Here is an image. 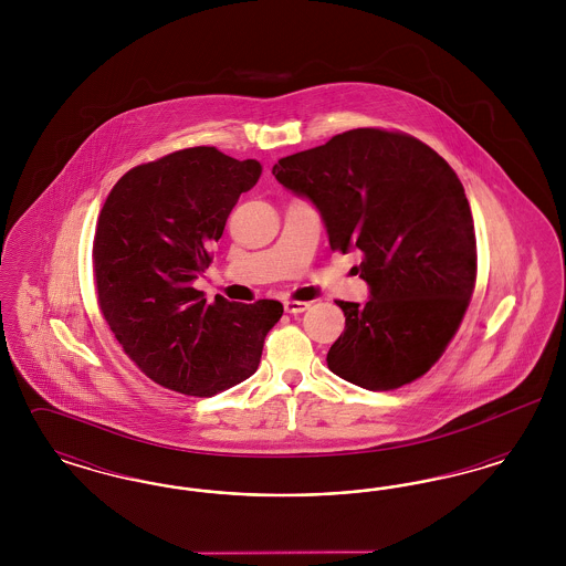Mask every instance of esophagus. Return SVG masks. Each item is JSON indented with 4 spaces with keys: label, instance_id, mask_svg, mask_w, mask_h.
I'll use <instances>...</instances> for the list:
<instances>
[{
    "label": "esophagus",
    "instance_id": "34e87169",
    "mask_svg": "<svg viewBox=\"0 0 566 566\" xmlns=\"http://www.w3.org/2000/svg\"><path fill=\"white\" fill-rule=\"evenodd\" d=\"M310 307V303H305V301H284V310L289 312V314H301V312H305Z\"/></svg>",
    "mask_w": 566,
    "mask_h": 566
}]
</instances>
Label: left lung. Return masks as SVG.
<instances>
[{
	"instance_id": "left-lung-1",
	"label": "left lung",
	"mask_w": 566,
	"mask_h": 566,
	"mask_svg": "<svg viewBox=\"0 0 566 566\" xmlns=\"http://www.w3.org/2000/svg\"><path fill=\"white\" fill-rule=\"evenodd\" d=\"M271 174L314 203L333 250L363 254L354 270L369 301H337L346 331L326 354L328 369L367 390L424 376L475 289L473 216L454 169L411 135L352 129Z\"/></svg>"
}]
</instances>
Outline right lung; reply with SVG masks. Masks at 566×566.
<instances>
[{
  "label": "right lung",
  "instance_id": "obj_1",
  "mask_svg": "<svg viewBox=\"0 0 566 566\" xmlns=\"http://www.w3.org/2000/svg\"><path fill=\"white\" fill-rule=\"evenodd\" d=\"M261 163L212 146L137 165L109 190L95 229L93 270L109 331L135 365L169 390L212 397L252 376L282 303L208 305L192 289L210 268L240 195Z\"/></svg>",
  "mask_w": 566,
  "mask_h": 566
}]
</instances>
